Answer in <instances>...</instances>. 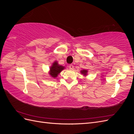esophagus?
Returning <instances> with one entry per match:
<instances>
[{
	"label": "esophagus",
	"mask_w": 134,
	"mask_h": 134,
	"mask_svg": "<svg viewBox=\"0 0 134 134\" xmlns=\"http://www.w3.org/2000/svg\"><path fill=\"white\" fill-rule=\"evenodd\" d=\"M69 68L70 69L72 70V69H74V66L70 64V65H69Z\"/></svg>",
	"instance_id": "34e87169"
}]
</instances>
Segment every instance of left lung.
I'll return each instance as SVG.
<instances>
[{"mask_svg":"<svg viewBox=\"0 0 134 134\" xmlns=\"http://www.w3.org/2000/svg\"><path fill=\"white\" fill-rule=\"evenodd\" d=\"M87 71H88L86 70H83L81 71V72H82V74H83L84 75H86L87 74Z\"/></svg>","mask_w":134,"mask_h":134,"instance_id":"8db88e82","label":"left lung"}]
</instances>
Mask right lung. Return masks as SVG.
I'll return each instance as SVG.
<instances>
[{
  "mask_svg": "<svg viewBox=\"0 0 134 134\" xmlns=\"http://www.w3.org/2000/svg\"><path fill=\"white\" fill-rule=\"evenodd\" d=\"M64 69V66L60 65L58 64L57 62H54V63H53L52 66L50 68V74L51 76L53 77V78H56Z\"/></svg>",
  "mask_w": 134,
  "mask_h": 134,
  "instance_id": "1",
  "label": "right lung"
}]
</instances>
